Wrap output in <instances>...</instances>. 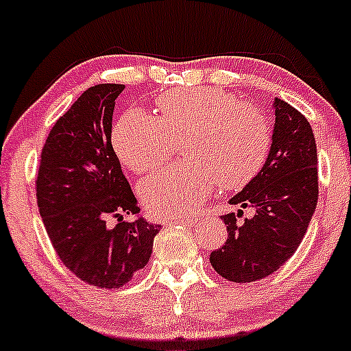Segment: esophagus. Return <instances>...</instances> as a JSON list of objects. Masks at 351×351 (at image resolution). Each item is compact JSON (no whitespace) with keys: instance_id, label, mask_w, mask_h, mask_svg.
Returning <instances> with one entry per match:
<instances>
[{"instance_id":"34e87169","label":"esophagus","mask_w":351,"mask_h":351,"mask_svg":"<svg viewBox=\"0 0 351 351\" xmlns=\"http://www.w3.org/2000/svg\"><path fill=\"white\" fill-rule=\"evenodd\" d=\"M171 222H177V224H191L192 217L189 216H180V217H174Z\"/></svg>"}]
</instances>
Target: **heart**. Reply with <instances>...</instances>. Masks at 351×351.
I'll return each mask as SVG.
<instances>
[{
  "label": "heart",
  "mask_w": 351,
  "mask_h": 351,
  "mask_svg": "<svg viewBox=\"0 0 351 351\" xmlns=\"http://www.w3.org/2000/svg\"><path fill=\"white\" fill-rule=\"evenodd\" d=\"M157 114L132 108L117 120L112 142L119 159L134 174H150L184 138L186 160L142 186L144 204L154 216L174 217L192 210L216 184L236 191L263 169L271 149V125L259 108L214 86L174 90L156 100Z\"/></svg>",
  "instance_id": "heart-1"
}]
</instances>
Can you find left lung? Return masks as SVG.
Here are the masks:
<instances>
[{"label": "left lung", "instance_id": "1", "mask_svg": "<svg viewBox=\"0 0 351 351\" xmlns=\"http://www.w3.org/2000/svg\"><path fill=\"white\" fill-rule=\"evenodd\" d=\"M269 156L250 184L229 199L237 213L222 216L228 239L210 252L224 280L251 282L269 276L295 254L318 202V156L311 125L295 107L274 99ZM255 216L239 221L242 209Z\"/></svg>", "mask_w": 351, "mask_h": 351}]
</instances>
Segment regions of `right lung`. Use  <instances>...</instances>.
Segmentation results:
<instances>
[{
  "instance_id": "1",
  "label": "right lung",
  "mask_w": 351,
  "mask_h": 351,
  "mask_svg": "<svg viewBox=\"0 0 351 351\" xmlns=\"http://www.w3.org/2000/svg\"><path fill=\"white\" fill-rule=\"evenodd\" d=\"M125 85L100 84L78 97L41 150L36 199L56 254L75 276L122 288L149 263L160 226L141 216L112 147L115 99ZM123 213L136 221H122ZM119 222L112 228L108 219Z\"/></svg>"
}]
</instances>
